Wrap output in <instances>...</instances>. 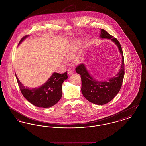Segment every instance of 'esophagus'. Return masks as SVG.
Listing matches in <instances>:
<instances>
[{
  "label": "esophagus",
  "instance_id": "esophagus-1",
  "mask_svg": "<svg viewBox=\"0 0 146 146\" xmlns=\"http://www.w3.org/2000/svg\"><path fill=\"white\" fill-rule=\"evenodd\" d=\"M73 70L72 69H70V68H69L68 70V74H69V75H70V74H73Z\"/></svg>",
  "mask_w": 146,
  "mask_h": 146
}]
</instances>
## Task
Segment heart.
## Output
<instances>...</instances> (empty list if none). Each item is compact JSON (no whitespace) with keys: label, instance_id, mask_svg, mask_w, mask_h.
I'll return each mask as SVG.
<instances>
[{"label":"heart","instance_id":"heart-1","mask_svg":"<svg viewBox=\"0 0 146 146\" xmlns=\"http://www.w3.org/2000/svg\"><path fill=\"white\" fill-rule=\"evenodd\" d=\"M79 46V42H74L71 43L65 53L66 57L68 59H70L73 57L76 54Z\"/></svg>","mask_w":146,"mask_h":146}]
</instances>
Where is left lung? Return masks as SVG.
Instances as JSON below:
<instances>
[{
  "instance_id": "obj_1",
  "label": "left lung",
  "mask_w": 146,
  "mask_h": 146,
  "mask_svg": "<svg viewBox=\"0 0 146 146\" xmlns=\"http://www.w3.org/2000/svg\"><path fill=\"white\" fill-rule=\"evenodd\" d=\"M100 36L101 39H111L117 45L122 56V63L119 72L108 81L99 82L91 76L83 63L78 65L76 71L81 76V90L84 96L91 103L102 105L111 101L118 94L121 88L125 70L124 55L120 42L104 29H101Z\"/></svg>"
}]
</instances>
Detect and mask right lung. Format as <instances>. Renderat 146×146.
<instances>
[{
	"mask_svg": "<svg viewBox=\"0 0 146 146\" xmlns=\"http://www.w3.org/2000/svg\"><path fill=\"white\" fill-rule=\"evenodd\" d=\"M28 36L23 37L19 45ZM15 76L23 96L32 104L42 108L51 107L59 101L62 95L63 82L68 78L67 72L62 74L55 72L42 86L31 89L25 86Z\"/></svg>",
	"mask_w": 146,
	"mask_h": 146,
	"instance_id": "1",
	"label": "right lung"
}]
</instances>
